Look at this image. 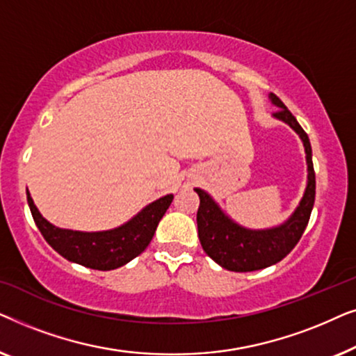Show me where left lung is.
<instances>
[{
    "instance_id": "1",
    "label": "left lung",
    "mask_w": 356,
    "mask_h": 356,
    "mask_svg": "<svg viewBox=\"0 0 356 356\" xmlns=\"http://www.w3.org/2000/svg\"><path fill=\"white\" fill-rule=\"evenodd\" d=\"M270 99L279 106V110L274 113L275 118L290 124L303 140L306 162H308V186H306L305 196L301 199L298 209L290 217L289 222L277 228H272V230L262 232L246 230V228H241L236 223H233L217 207V204L212 201V197L207 193H204L202 189H196L197 196L201 199L197 209L199 241H201L206 254L227 270H259L284 259L305 233L314 206L316 173L313 167V157H311L308 134L305 133V129L301 128L298 121L290 113V110L286 108L279 97L270 94Z\"/></svg>"
}]
</instances>
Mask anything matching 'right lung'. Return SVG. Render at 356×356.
Here are the masks:
<instances>
[{
  "instance_id": "1",
  "label": "right lung",
  "mask_w": 356,
  "mask_h": 356,
  "mask_svg": "<svg viewBox=\"0 0 356 356\" xmlns=\"http://www.w3.org/2000/svg\"><path fill=\"white\" fill-rule=\"evenodd\" d=\"M172 201V194L160 197L159 201L149 204L133 220L115 230L84 233L63 230L47 222L33 206L31 194L27 191V202L33 222L48 245L67 261L97 270L118 269L139 256L149 246L160 218L167 212Z\"/></svg>"
}]
</instances>
